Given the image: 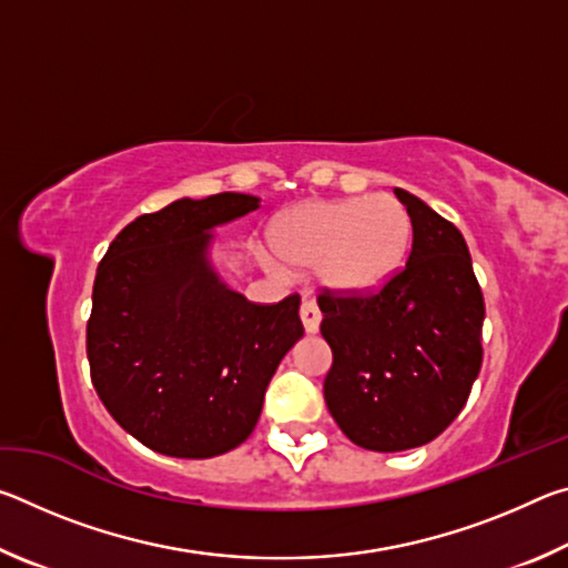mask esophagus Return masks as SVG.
Masks as SVG:
<instances>
[{
	"label": "esophagus",
	"mask_w": 568,
	"mask_h": 568,
	"mask_svg": "<svg viewBox=\"0 0 568 568\" xmlns=\"http://www.w3.org/2000/svg\"><path fill=\"white\" fill-rule=\"evenodd\" d=\"M301 321H303L305 333H318L321 321H323L318 305L311 303V301H305V303L301 305Z\"/></svg>",
	"instance_id": "34e87169"
}]
</instances>
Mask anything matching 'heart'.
<instances>
[{
    "mask_svg": "<svg viewBox=\"0 0 568 568\" xmlns=\"http://www.w3.org/2000/svg\"><path fill=\"white\" fill-rule=\"evenodd\" d=\"M410 235L406 205L386 192L307 200L273 223L277 253L291 265L315 267L325 291L341 295L381 291L406 261ZM263 263L275 275L287 273V265L273 253Z\"/></svg>",
    "mask_w": 568,
    "mask_h": 568,
    "instance_id": "b5f03b06",
    "label": "heart"
}]
</instances>
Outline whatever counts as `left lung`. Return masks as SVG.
<instances>
[{
    "label": "left lung",
    "instance_id": "left-lung-1",
    "mask_svg": "<svg viewBox=\"0 0 568 568\" xmlns=\"http://www.w3.org/2000/svg\"><path fill=\"white\" fill-rule=\"evenodd\" d=\"M413 225L408 263L371 297H318L333 351L325 403L355 446L398 454L454 423L480 371L484 295L460 230L396 187Z\"/></svg>",
    "mask_w": 568,
    "mask_h": 568
}]
</instances>
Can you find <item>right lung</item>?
I'll return each mask as SVG.
<instances>
[{
	"label": "right lung",
	"mask_w": 568,
	"mask_h": 568,
	"mask_svg": "<svg viewBox=\"0 0 568 568\" xmlns=\"http://www.w3.org/2000/svg\"><path fill=\"white\" fill-rule=\"evenodd\" d=\"M261 197H180L140 215L98 267L88 323L92 386L142 446L175 458H213L253 434L267 383L303 338L301 297L250 303L217 275L220 225Z\"/></svg>",
	"instance_id": "obj_1"
}]
</instances>
